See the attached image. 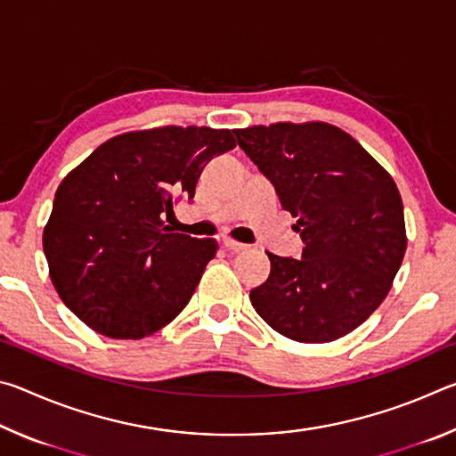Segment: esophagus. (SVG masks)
I'll use <instances>...</instances> for the list:
<instances>
[{
    "instance_id": "34e87169",
    "label": "esophagus",
    "mask_w": 456,
    "mask_h": 456,
    "mask_svg": "<svg viewBox=\"0 0 456 456\" xmlns=\"http://www.w3.org/2000/svg\"><path fill=\"white\" fill-rule=\"evenodd\" d=\"M223 245H225L227 249L233 251V253H239V251H245L247 249L245 243H239V241H235V239H231V237L223 239Z\"/></svg>"
}]
</instances>
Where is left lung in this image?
I'll return each mask as SVG.
<instances>
[{"label":"left lung","instance_id":"1","mask_svg":"<svg viewBox=\"0 0 456 456\" xmlns=\"http://www.w3.org/2000/svg\"><path fill=\"white\" fill-rule=\"evenodd\" d=\"M237 142L297 219L302 259L267 253L272 273L251 289L256 312L281 336L338 339L384 302L404 259V207L392 176L328 122L235 130Z\"/></svg>","mask_w":456,"mask_h":456}]
</instances>
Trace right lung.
Instances as JSON below:
<instances>
[{"instance_id":"1","label":"right lung","mask_w":456,"mask_h":456,"mask_svg":"<svg viewBox=\"0 0 456 456\" xmlns=\"http://www.w3.org/2000/svg\"><path fill=\"white\" fill-rule=\"evenodd\" d=\"M231 130L160 126L110 138L66 175L44 227L58 296L94 331L141 339L183 312L215 239L168 233L173 203L195 197L205 165L235 149Z\"/></svg>"}]
</instances>
